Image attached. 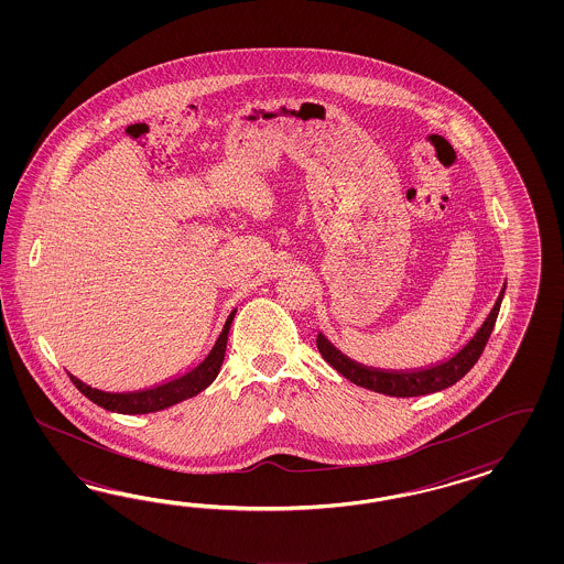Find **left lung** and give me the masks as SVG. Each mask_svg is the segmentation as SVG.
<instances>
[{
  "mask_svg": "<svg viewBox=\"0 0 564 564\" xmlns=\"http://www.w3.org/2000/svg\"><path fill=\"white\" fill-rule=\"evenodd\" d=\"M505 295V288L500 291L495 307L490 310L484 325L479 326L478 333L467 341L462 351H457L453 358L446 359L443 364L422 368V370H408V372H394V370H376L361 366L358 361L343 356L341 351L326 339L323 333L316 337V347L321 356L328 361L339 375L351 380L354 384L370 389L375 393L391 394V397H420V394L436 393L453 387L457 380L467 375L474 364L478 361L486 343L490 339V333L496 325L500 302Z\"/></svg>",
  "mask_w": 564,
  "mask_h": 564,
  "instance_id": "8db88e82",
  "label": "left lung"
}]
</instances>
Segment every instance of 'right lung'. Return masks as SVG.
Instances as JSON below:
<instances>
[{"label": "right lung", "instance_id": "add662e5", "mask_svg": "<svg viewBox=\"0 0 564 564\" xmlns=\"http://www.w3.org/2000/svg\"><path fill=\"white\" fill-rule=\"evenodd\" d=\"M234 316H236V310H231V314L227 316V321L223 325L221 335L217 337V341L213 345V349L208 351V356L196 368H192L186 375L173 378L170 382L153 387V389L134 391V393H105V391L88 387L76 376L69 375V380L74 382V387L80 393L85 394L86 399H90L102 410L126 413V415L167 410L171 405H175L180 401H186L189 397L205 391L206 387L217 378L219 370H221L223 358H225L227 335H229V328L234 323Z\"/></svg>", "mask_w": 564, "mask_h": 564}]
</instances>
